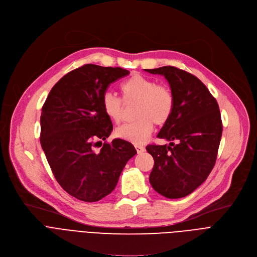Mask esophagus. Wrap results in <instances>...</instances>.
<instances>
[{"label": "esophagus", "instance_id": "34e87169", "mask_svg": "<svg viewBox=\"0 0 257 257\" xmlns=\"http://www.w3.org/2000/svg\"><path fill=\"white\" fill-rule=\"evenodd\" d=\"M136 149L138 153H142L145 151V147L143 145H136Z\"/></svg>", "mask_w": 257, "mask_h": 257}]
</instances>
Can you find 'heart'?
<instances>
[{"label": "heart", "mask_w": 257, "mask_h": 257, "mask_svg": "<svg viewBox=\"0 0 257 257\" xmlns=\"http://www.w3.org/2000/svg\"><path fill=\"white\" fill-rule=\"evenodd\" d=\"M120 91L125 103H137L136 117L139 119L116 128L120 139L134 144L145 143L152 134L154 123L165 124L174 111L175 98L166 85H157L156 81L143 75L135 74L120 84ZM102 108L108 118L120 122L123 104L119 97L111 92L104 93Z\"/></svg>", "instance_id": "heart-1"}]
</instances>
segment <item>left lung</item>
Masks as SVG:
<instances>
[{"mask_svg": "<svg viewBox=\"0 0 257 257\" xmlns=\"http://www.w3.org/2000/svg\"><path fill=\"white\" fill-rule=\"evenodd\" d=\"M145 71L163 75L175 98L170 119L157 135L171 143L146 147L154 160L149 181L168 199H180L199 187L214 168L222 135L219 107L206 85L186 71L171 66Z\"/></svg>", "mask_w": 257, "mask_h": 257, "instance_id": "obj_1", "label": "left lung"}]
</instances>
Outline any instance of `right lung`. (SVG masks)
Returning <instances> with one entry per match:
<instances>
[{"label":"right lung","mask_w":257,"mask_h":257,"mask_svg":"<svg viewBox=\"0 0 257 257\" xmlns=\"http://www.w3.org/2000/svg\"><path fill=\"white\" fill-rule=\"evenodd\" d=\"M128 74L121 68L84 65L66 74L42 107L40 142L47 162L58 184L80 201L97 202L111 193L137 154L122 139L102 143L113 130L102 97L111 83Z\"/></svg>","instance_id":"obj_1"}]
</instances>
